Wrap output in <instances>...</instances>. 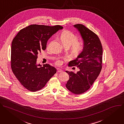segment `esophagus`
<instances>
[{"mask_svg":"<svg viewBox=\"0 0 124 124\" xmlns=\"http://www.w3.org/2000/svg\"><path fill=\"white\" fill-rule=\"evenodd\" d=\"M62 72V70L61 69H60V68H58V70H57V73H61V72Z\"/></svg>","mask_w":124,"mask_h":124,"instance_id":"34e87169","label":"esophagus"}]
</instances>
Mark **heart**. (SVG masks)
<instances>
[{
    "instance_id": "b5f03b06",
    "label": "heart",
    "mask_w": 124,
    "mask_h": 124,
    "mask_svg": "<svg viewBox=\"0 0 124 124\" xmlns=\"http://www.w3.org/2000/svg\"><path fill=\"white\" fill-rule=\"evenodd\" d=\"M77 36L68 31H63L60 35V40L63 46H71L72 54L75 56H77L80 54L83 48V44L80 41H77ZM62 62L61 60H58L56 62V64L61 65Z\"/></svg>"
}]
</instances>
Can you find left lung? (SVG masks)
<instances>
[{"label": "left lung", "instance_id": "left-lung-1", "mask_svg": "<svg viewBox=\"0 0 124 124\" xmlns=\"http://www.w3.org/2000/svg\"><path fill=\"white\" fill-rule=\"evenodd\" d=\"M83 40V48L77 58L69 62L70 66H76L77 73L66 71L70 79L66 88L76 94L88 90L99 76L102 68V47L98 35L81 24L74 25ZM74 68V67H73Z\"/></svg>", "mask_w": 124, "mask_h": 124}]
</instances>
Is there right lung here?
Masks as SVG:
<instances>
[{
    "label": "right lung",
    "mask_w": 124,
    "mask_h": 124,
    "mask_svg": "<svg viewBox=\"0 0 124 124\" xmlns=\"http://www.w3.org/2000/svg\"><path fill=\"white\" fill-rule=\"evenodd\" d=\"M63 27L31 24L21 30L11 45V65L13 73L27 90L36 92L45 87L57 72L49 64L36 63L38 54L45 50L49 39Z\"/></svg>",
    "instance_id": "1"
}]
</instances>
